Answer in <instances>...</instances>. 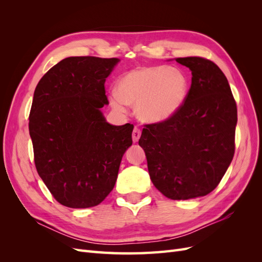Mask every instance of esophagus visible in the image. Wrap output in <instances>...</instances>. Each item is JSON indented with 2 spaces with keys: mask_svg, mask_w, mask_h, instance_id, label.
<instances>
[{
  "mask_svg": "<svg viewBox=\"0 0 262 262\" xmlns=\"http://www.w3.org/2000/svg\"><path fill=\"white\" fill-rule=\"evenodd\" d=\"M140 137H141V130H140V128H138V126H136V128L133 129V132H132V139H133L134 143H137V142L140 139Z\"/></svg>",
  "mask_w": 262,
  "mask_h": 262,
  "instance_id": "obj_1",
  "label": "esophagus"
}]
</instances>
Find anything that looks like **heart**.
I'll list each match as a JSON object with an SVG mask.
<instances>
[{
	"instance_id": "obj_1",
	"label": "heart",
	"mask_w": 262,
	"mask_h": 262,
	"mask_svg": "<svg viewBox=\"0 0 262 262\" xmlns=\"http://www.w3.org/2000/svg\"><path fill=\"white\" fill-rule=\"evenodd\" d=\"M113 106L124 109V102L136 106L142 120L160 122L175 114L188 93L187 76L178 69L140 67L123 75L118 83Z\"/></svg>"
}]
</instances>
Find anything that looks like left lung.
Returning a JSON list of instances; mask_svg holds the SVG:
<instances>
[{
	"label": "left lung",
	"mask_w": 262,
	"mask_h": 262,
	"mask_svg": "<svg viewBox=\"0 0 262 262\" xmlns=\"http://www.w3.org/2000/svg\"><path fill=\"white\" fill-rule=\"evenodd\" d=\"M191 70L184 104L166 120L144 124L150 180L171 200L207 195L217 187L235 153L236 101L221 69L201 57L177 58Z\"/></svg>",
	"instance_id": "left-lung-1"
}]
</instances>
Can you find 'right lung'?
Masks as SVG:
<instances>
[{
	"mask_svg": "<svg viewBox=\"0 0 262 262\" xmlns=\"http://www.w3.org/2000/svg\"><path fill=\"white\" fill-rule=\"evenodd\" d=\"M117 58L70 57L36 86L29 134L39 176L62 205H98L114 189L133 125H112L100 108L109 104L105 82Z\"/></svg>",
	"mask_w": 262,
	"mask_h": 262,
	"instance_id": "add662e5",
	"label": "right lung"
}]
</instances>
